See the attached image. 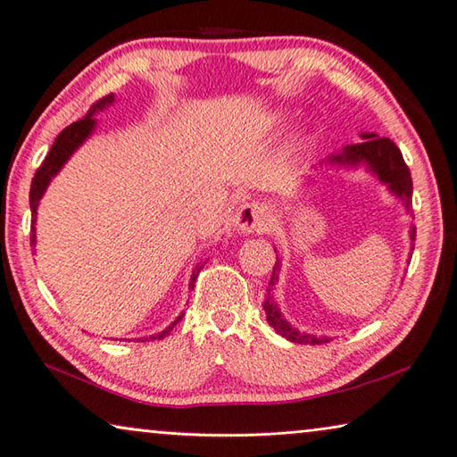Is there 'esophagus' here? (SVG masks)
<instances>
[{"mask_svg": "<svg viewBox=\"0 0 457 457\" xmlns=\"http://www.w3.org/2000/svg\"><path fill=\"white\" fill-rule=\"evenodd\" d=\"M236 228L241 231V234L263 231L267 228V218L255 204H244L236 212Z\"/></svg>", "mask_w": 457, "mask_h": 457, "instance_id": "34e87169", "label": "esophagus"}]
</instances>
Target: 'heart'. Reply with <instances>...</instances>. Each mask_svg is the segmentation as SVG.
Returning <instances> with one entry per match:
<instances>
[{
  "mask_svg": "<svg viewBox=\"0 0 457 457\" xmlns=\"http://www.w3.org/2000/svg\"><path fill=\"white\" fill-rule=\"evenodd\" d=\"M283 119H281V114H273V116H270V122L271 124H279Z\"/></svg>",
  "mask_w": 457,
  "mask_h": 457,
  "instance_id": "heart-1",
  "label": "heart"
}]
</instances>
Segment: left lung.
<instances>
[{
    "mask_svg": "<svg viewBox=\"0 0 457 457\" xmlns=\"http://www.w3.org/2000/svg\"><path fill=\"white\" fill-rule=\"evenodd\" d=\"M361 142L359 145H348L343 150L335 152L328 158L320 160L319 164L312 166V170H359L364 168L366 172L372 174L380 184L386 186V190L395 195L398 202H402L404 210L410 213L412 212V178H410V170L402 158L400 148L395 145V142L388 138H380L378 134L374 132H361ZM307 180H312L311 176H307ZM410 245L414 249V239H416V228L410 226ZM410 249V252H412ZM277 253V249H275ZM279 271H281V259L277 257L275 267H273V275L270 281V287H267L265 293V301H263V311L267 315V323H270L277 335H281L287 338L291 343H299V345H320V343H328V337H317V335H309V333H301L299 328H295L287 319L283 317V312L277 305V301L273 297L275 285L279 281Z\"/></svg>",
    "mask_w": 457,
    "mask_h": 457,
    "instance_id": "8db88e82",
    "label": "left lung"
}]
</instances>
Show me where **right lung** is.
I'll return each mask as SVG.
<instances>
[{
  "instance_id": "add662e5",
  "label": "right lung",
  "mask_w": 457,
  "mask_h": 457,
  "mask_svg": "<svg viewBox=\"0 0 457 457\" xmlns=\"http://www.w3.org/2000/svg\"><path fill=\"white\" fill-rule=\"evenodd\" d=\"M114 103V95H106L104 98H101L96 104L91 106V111L87 112V116L83 119L69 124L65 130H61L59 137L53 142V146L49 150V154L45 156L43 164L39 166L37 172H35L33 180H31V190H29V205H31V245L37 244V236H35V223H37V208H39V202L43 198V194L47 192V187L51 184L53 178H55L62 166L69 162V158L75 154V152L85 145V142L93 137V132L96 129V114L103 112L109 109V106ZM204 267V263H198L194 267L192 277H190V285L187 287L194 289V281L195 277H198L200 270ZM184 317V312H180L172 323H170L164 330H160V333H154L150 337H142L140 341H156V338H164L170 330L176 327V323H180Z\"/></svg>"
}]
</instances>
